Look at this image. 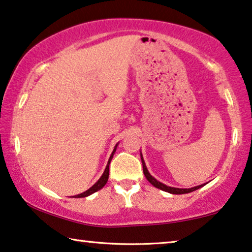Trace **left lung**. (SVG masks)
Segmentation results:
<instances>
[{
	"label": "left lung",
	"instance_id": "left-lung-1",
	"mask_svg": "<svg viewBox=\"0 0 252 252\" xmlns=\"http://www.w3.org/2000/svg\"><path fill=\"white\" fill-rule=\"evenodd\" d=\"M140 156H141V161H142V167H143V174H145V176L148 179V182H149L151 185L157 187V189H161L163 191H168V193H170V194H187V193H190V191H194V190H196L198 189H201V187L205 185V184H203V185L191 187V189H176V187L167 186V185H165V184L158 182L157 179L151 176L150 173L148 171L147 167H146L145 160H143V158H142V154H140Z\"/></svg>",
	"mask_w": 252,
	"mask_h": 252
}]
</instances>
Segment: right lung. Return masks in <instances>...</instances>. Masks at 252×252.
Returning a JSON list of instances; mask_svg holds the SVG:
<instances>
[{
	"mask_svg": "<svg viewBox=\"0 0 252 252\" xmlns=\"http://www.w3.org/2000/svg\"><path fill=\"white\" fill-rule=\"evenodd\" d=\"M118 145H119V143H117V145H115L113 151H112V154H111L110 158H109V161H107L106 168H105V170H104V173H103V175L101 176V178H99L98 181H97L96 183H95L93 186L91 187V189L85 190V191H84V193H81V194H78V195H75V196H73V197H78V198H79V197H86V196H89V195L95 193V191L99 190V189H103V187L105 186V184L107 183V179H109V171H110L109 167H110V162H111V160H112V158H113V155H114V153H115V150H117Z\"/></svg>",
	"mask_w": 252,
	"mask_h": 252,
	"instance_id": "1",
	"label": "right lung"
}]
</instances>
